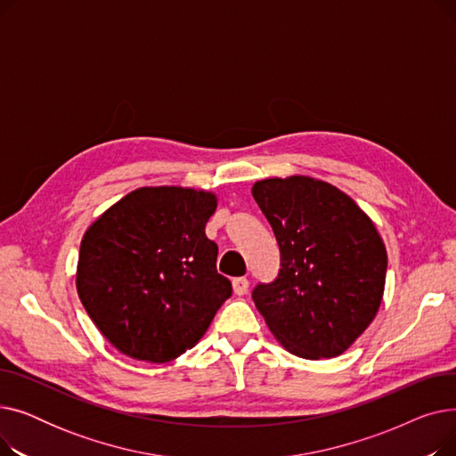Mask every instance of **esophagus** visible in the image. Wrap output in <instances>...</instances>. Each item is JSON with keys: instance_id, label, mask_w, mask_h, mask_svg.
I'll return each mask as SVG.
<instances>
[{"instance_id": "obj_1", "label": "esophagus", "mask_w": 456, "mask_h": 456, "mask_svg": "<svg viewBox=\"0 0 456 456\" xmlns=\"http://www.w3.org/2000/svg\"><path fill=\"white\" fill-rule=\"evenodd\" d=\"M232 289H234L236 296H244V294H248L249 281L246 277H236V279H232Z\"/></svg>"}]
</instances>
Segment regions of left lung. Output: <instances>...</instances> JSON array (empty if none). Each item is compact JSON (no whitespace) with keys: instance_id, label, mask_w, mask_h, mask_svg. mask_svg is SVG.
I'll return each instance as SVG.
<instances>
[{"instance_id":"8db88e82","label":"left lung","mask_w":456,"mask_h":456,"mask_svg":"<svg viewBox=\"0 0 456 456\" xmlns=\"http://www.w3.org/2000/svg\"><path fill=\"white\" fill-rule=\"evenodd\" d=\"M251 191L281 251L277 279L253 290L258 313L292 354H342L373 322L385 294L388 256L377 227L320 179L272 177Z\"/></svg>"}]
</instances>
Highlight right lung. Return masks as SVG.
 <instances>
[{
  "label": "right lung",
  "instance_id": "add662e5",
  "mask_svg": "<svg viewBox=\"0 0 456 456\" xmlns=\"http://www.w3.org/2000/svg\"><path fill=\"white\" fill-rule=\"evenodd\" d=\"M218 200L183 186H143L85 232L79 299L103 337L136 361L170 362L194 347L232 294L205 225Z\"/></svg>",
  "mask_w": 456,
  "mask_h": 456
}]
</instances>
